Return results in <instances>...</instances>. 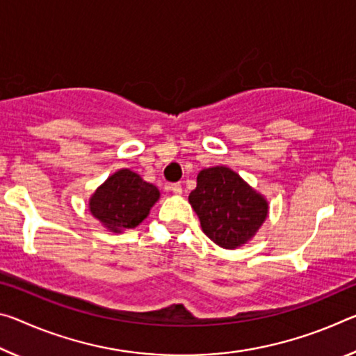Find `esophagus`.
I'll return each mask as SVG.
<instances>
[{
  "instance_id": "34e87169",
  "label": "esophagus",
  "mask_w": 356,
  "mask_h": 356,
  "mask_svg": "<svg viewBox=\"0 0 356 356\" xmlns=\"http://www.w3.org/2000/svg\"><path fill=\"white\" fill-rule=\"evenodd\" d=\"M172 190L174 195H182V185L180 184H171V187H169Z\"/></svg>"
}]
</instances>
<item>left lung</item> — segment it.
I'll list each match as a JSON object with an SVG mask.
<instances>
[{"label":"left lung","instance_id":"left-lung-1","mask_svg":"<svg viewBox=\"0 0 356 356\" xmlns=\"http://www.w3.org/2000/svg\"><path fill=\"white\" fill-rule=\"evenodd\" d=\"M188 202L202 233L227 250L250 242L269 216L266 196L225 165L201 169Z\"/></svg>","mask_w":356,"mask_h":356}]
</instances>
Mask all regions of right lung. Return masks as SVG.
I'll use <instances>...</instances> for the list:
<instances>
[{
    "label": "right lung",
    "mask_w": 356,
    "mask_h": 356,
    "mask_svg": "<svg viewBox=\"0 0 356 356\" xmlns=\"http://www.w3.org/2000/svg\"><path fill=\"white\" fill-rule=\"evenodd\" d=\"M160 190L138 172L122 168L90 195L88 211L109 233L136 228L160 200Z\"/></svg>",
    "instance_id": "right-lung-1"
}]
</instances>
